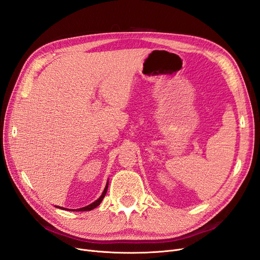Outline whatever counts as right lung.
Instances as JSON below:
<instances>
[{"instance_id":"obj_1","label":"right lung","mask_w":260,"mask_h":260,"mask_svg":"<svg viewBox=\"0 0 260 260\" xmlns=\"http://www.w3.org/2000/svg\"><path fill=\"white\" fill-rule=\"evenodd\" d=\"M107 187H108V183L106 184V186H105V188H104V192L102 193L101 198H100L99 200H96L95 202H93L92 204H90V205H88V206L79 208V209H76V210H78V211H86V210H92V209H94L95 207H98V206L100 205V204H101V202L103 201V199H104V196H105V194H106V192H107Z\"/></svg>"}]
</instances>
